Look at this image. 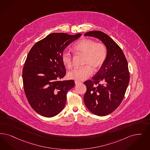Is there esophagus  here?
I'll return each instance as SVG.
<instances>
[{"instance_id":"esophagus-1","label":"esophagus","mask_w":150,"mask_h":150,"mask_svg":"<svg viewBox=\"0 0 150 150\" xmlns=\"http://www.w3.org/2000/svg\"><path fill=\"white\" fill-rule=\"evenodd\" d=\"M81 83V82H80V81H76V80L75 81V83L76 85V84H79V83Z\"/></svg>"}]
</instances>
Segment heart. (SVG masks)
Wrapping results in <instances>:
<instances>
[{
	"label": "heart",
	"mask_w": 150,
	"mask_h": 150,
	"mask_svg": "<svg viewBox=\"0 0 150 150\" xmlns=\"http://www.w3.org/2000/svg\"><path fill=\"white\" fill-rule=\"evenodd\" d=\"M74 50L78 54L84 56L83 65L76 68L68 74L69 78L76 81H81L90 76L94 71L99 70L104 64L107 56V49L103 43L84 38L75 44ZM62 61L66 67H72V56L68 52H64L61 56Z\"/></svg>",
	"instance_id": "heart-1"
}]
</instances>
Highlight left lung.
Listing matches in <instances>:
<instances>
[{
	"label": "left lung",
	"instance_id": "8db88e82",
	"mask_svg": "<svg viewBox=\"0 0 150 150\" xmlns=\"http://www.w3.org/2000/svg\"><path fill=\"white\" fill-rule=\"evenodd\" d=\"M84 36L99 39L107 49L103 66L91 80L84 82L86 108L96 115L105 116L114 112L124 98L129 81L128 62L120 46L102 31H90Z\"/></svg>",
	"mask_w": 150,
	"mask_h": 150
}]
</instances>
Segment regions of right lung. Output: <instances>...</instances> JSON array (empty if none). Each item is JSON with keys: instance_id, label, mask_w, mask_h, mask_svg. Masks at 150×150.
Here are the masks:
<instances>
[{"instance_id": "1", "label": "right lung", "mask_w": 150, "mask_h": 150, "mask_svg": "<svg viewBox=\"0 0 150 150\" xmlns=\"http://www.w3.org/2000/svg\"><path fill=\"white\" fill-rule=\"evenodd\" d=\"M81 36L51 33L30 49L23 68V83L29 104L38 114L50 118L64 108L67 93L75 82L60 80L66 73L61 56L66 47Z\"/></svg>"}]
</instances>
